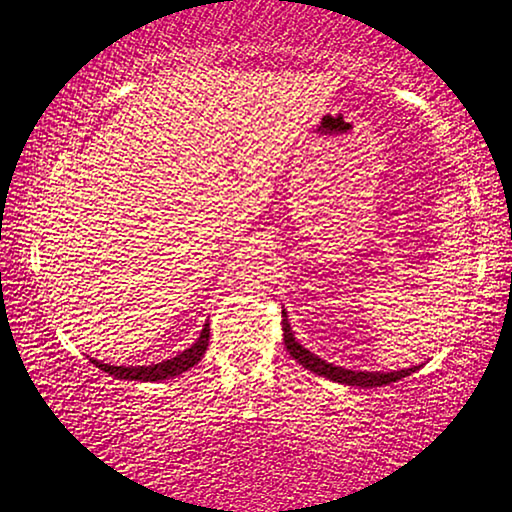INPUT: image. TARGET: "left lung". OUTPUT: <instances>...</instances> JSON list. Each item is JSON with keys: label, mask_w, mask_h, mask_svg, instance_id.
I'll return each mask as SVG.
<instances>
[{"label": "left lung", "mask_w": 512, "mask_h": 512, "mask_svg": "<svg viewBox=\"0 0 512 512\" xmlns=\"http://www.w3.org/2000/svg\"><path fill=\"white\" fill-rule=\"evenodd\" d=\"M283 316V343H286V350L290 352V357L300 361L304 368H309L316 375L327 377V380L338 382V384H348V387H359V389H373V387H384V384H391V382H398L403 380V377L412 375L414 371H419L421 366H414V368H403V371H391V373H380V371H352V368H343V366H336V364H329V361L320 359L318 355H313L304 348V345L297 341L295 332L290 329V322H288V311L283 309L281 311Z\"/></svg>", "instance_id": "obj_1"}]
</instances>
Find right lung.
Returning <instances> with one entry per match:
<instances>
[{"label": "right lung", "mask_w": 512, "mask_h": 512, "mask_svg": "<svg viewBox=\"0 0 512 512\" xmlns=\"http://www.w3.org/2000/svg\"><path fill=\"white\" fill-rule=\"evenodd\" d=\"M208 338H210V325L206 322L201 329V336L190 345V348L180 352V355L164 359L160 364H148V366H112L102 364L98 359H91L100 371L114 375L116 380H135V382H157L167 380V377H176L180 373L190 371L194 364H199L201 357L206 355L208 350Z\"/></svg>", "instance_id": "obj_1"}]
</instances>
